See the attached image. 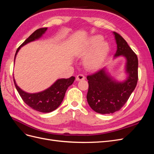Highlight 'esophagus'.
<instances>
[{
    "label": "esophagus",
    "mask_w": 154,
    "mask_h": 154,
    "mask_svg": "<svg viewBox=\"0 0 154 154\" xmlns=\"http://www.w3.org/2000/svg\"><path fill=\"white\" fill-rule=\"evenodd\" d=\"M85 80V76L83 75V74H78V75L76 78V81H80Z\"/></svg>",
    "instance_id": "esophagus-1"
}]
</instances>
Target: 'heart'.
I'll return each mask as SVG.
<instances>
[{
    "mask_svg": "<svg viewBox=\"0 0 154 154\" xmlns=\"http://www.w3.org/2000/svg\"><path fill=\"white\" fill-rule=\"evenodd\" d=\"M100 35L92 36L86 46L79 49L80 57H87L84 61L85 67L89 70L99 68L108 54L109 48L106 42Z\"/></svg>",
    "mask_w": 154,
    "mask_h": 154,
    "instance_id": "1",
    "label": "heart"
}]
</instances>
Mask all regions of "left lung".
I'll list each match as a JSON object with an SVG mask.
<instances>
[{
  "label": "left lung",
  "instance_id": "1",
  "mask_svg": "<svg viewBox=\"0 0 154 154\" xmlns=\"http://www.w3.org/2000/svg\"><path fill=\"white\" fill-rule=\"evenodd\" d=\"M117 51L114 58L120 56L126 59L125 72L127 78L118 82L106 71L105 67L88 75V90L87 100L91 108L97 113L112 114L126 103L136 88L138 80V59L123 37L113 32Z\"/></svg>",
  "mask_w": 154,
  "mask_h": 154
}]
</instances>
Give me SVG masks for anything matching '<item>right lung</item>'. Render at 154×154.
Here are the masks:
<instances>
[{"instance_id":"obj_1","label":"right lung","mask_w":154,"mask_h":154,"mask_svg":"<svg viewBox=\"0 0 154 154\" xmlns=\"http://www.w3.org/2000/svg\"><path fill=\"white\" fill-rule=\"evenodd\" d=\"M47 29V27H44V28L37 29L32 32L17 49L15 58H14V63H15V58L18 51L22 46L31 42L39 39L45 33ZM74 80H75V77L74 76H71L67 79H58L47 89L37 93H28L22 90L17 85L13 77L15 87L24 103L30 106L31 109L43 113L51 112L58 108L62 103L68 87L72 84Z\"/></svg>"}]
</instances>
